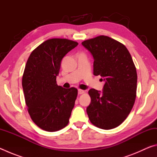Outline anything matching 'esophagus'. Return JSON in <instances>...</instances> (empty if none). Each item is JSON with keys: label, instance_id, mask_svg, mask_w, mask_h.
<instances>
[{"label": "esophagus", "instance_id": "34e87169", "mask_svg": "<svg viewBox=\"0 0 157 157\" xmlns=\"http://www.w3.org/2000/svg\"><path fill=\"white\" fill-rule=\"evenodd\" d=\"M84 93V90H82V89H79V90H78V94L81 95V94H83Z\"/></svg>", "mask_w": 157, "mask_h": 157}]
</instances>
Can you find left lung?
I'll return each mask as SVG.
<instances>
[{"mask_svg": "<svg viewBox=\"0 0 157 157\" xmlns=\"http://www.w3.org/2000/svg\"><path fill=\"white\" fill-rule=\"evenodd\" d=\"M94 59V75L105 81L103 91H89L91 104L86 112L98 128L111 129L129 116L136 97L137 73L131 55L124 45L100 35L82 42Z\"/></svg>", "mask_w": 157, "mask_h": 157, "instance_id": "1", "label": "left lung"}]
</instances>
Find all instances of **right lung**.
<instances>
[{
	"label": "right lung",
	"instance_id": "1",
	"mask_svg": "<svg viewBox=\"0 0 157 157\" xmlns=\"http://www.w3.org/2000/svg\"><path fill=\"white\" fill-rule=\"evenodd\" d=\"M78 44L67 39H48L26 63L22 78L25 104L32 120L45 131H59L68 124L78 89L58 86L56 78L62 58Z\"/></svg>",
	"mask_w": 157,
	"mask_h": 157
}]
</instances>
